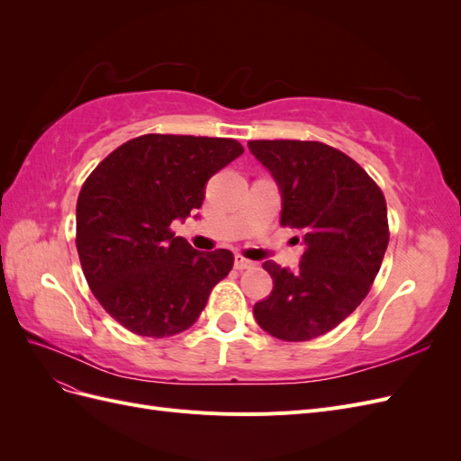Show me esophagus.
Segmentation results:
<instances>
[{
  "label": "esophagus",
  "mask_w": 461,
  "mask_h": 461,
  "mask_svg": "<svg viewBox=\"0 0 461 461\" xmlns=\"http://www.w3.org/2000/svg\"><path fill=\"white\" fill-rule=\"evenodd\" d=\"M234 267L239 269V271H244V269H249V267H254V261H249V259H246L244 256H236L234 258Z\"/></svg>",
  "instance_id": "esophagus-1"
}]
</instances>
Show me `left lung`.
I'll return each instance as SVG.
<instances>
[{
    "instance_id": "8db88e82",
    "label": "left lung",
    "mask_w": 461,
    "mask_h": 461,
    "mask_svg": "<svg viewBox=\"0 0 461 461\" xmlns=\"http://www.w3.org/2000/svg\"><path fill=\"white\" fill-rule=\"evenodd\" d=\"M283 192L281 225L303 234L296 271L275 261L271 294L254 305L258 325L286 342L321 337L367 296L388 246L386 200L366 169L312 140H249Z\"/></svg>"
}]
</instances>
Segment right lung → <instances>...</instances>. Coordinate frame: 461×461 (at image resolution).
Instances as JSON below:
<instances>
[{"mask_svg":"<svg viewBox=\"0 0 461 461\" xmlns=\"http://www.w3.org/2000/svg\"><path fill=\"white\" fill-rule=\"evenodd\" d=\"M232 138L144 134L95 167L77 202V252L95 300L140 337H173L196 323L234 263L202 254L171 222L203 202V186L242 156Z\"/></svg>","mask_w":461,"mask_h":461,"instance_id":"add662e5","label":"right lung"}]
</instances>
